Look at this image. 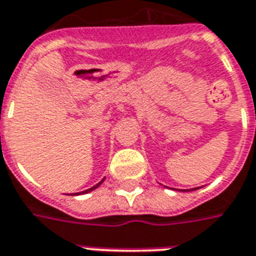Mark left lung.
I'll return each instance as SVG.
<instances>
[{
    "mask_svg": "<svg viewBox=\"0 0 256 256\" xmlns=\"http://www.w3.org/2000/svg\"><path fill=\"white\" fill-rule=\"evenodd\" d=\"M198 188H194V189H190V190H182V192H193V190H197Z\"/></svg>",
    "mask_w": 256,
    "mask_h": 256,
    "instance_id": "left-lung-1",
    "label": "left lung"
}]
</instances>
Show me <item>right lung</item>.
I'll use <instances>...</instances> for the list:
<instances>
[{"label":"right lung","instance_id":"1","mask_svg":"<svg viewBox=\"0 0 256 256\" xmlns=\"http://www.w3.org/2000/svg\"><path fill=\"white\" fill-rule=\"evenodd\" d=\"M103 182H104V178H103L102 180H100V182L98 183V184H95V186H92V188H90V189H88V190H84V192H81V193H80V194H85V193H90V192H92V190L98 189V188H99V186H100V184H102ZM77 194H78V193H77Z\"/></svg>","mask_w":256,"mask_h":256}]
</instances>
